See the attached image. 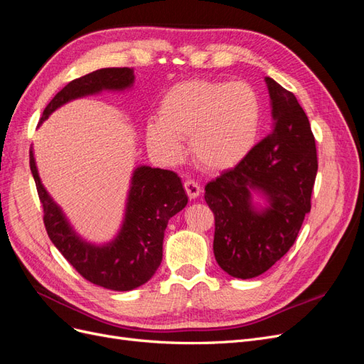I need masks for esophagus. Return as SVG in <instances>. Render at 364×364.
Returning <instances> with one entry per match:
<instances>
[{"label": "esophagus", "mask_w": 364, "mask_h": 364, "mask_svg": "<svg viewBox=\"0 0 364 364\" xmlns=\"http://www.w3.org/2000/svg\"><path fill=\"white\" fill-rule=\"evenodd\" d=\"M183 188H185L186 194H188L190 199H196V197H199V194L202 191L200 190V185L197 183V182H194V181H191V179H186L183 182Z\"/></svg>", "instance_id": "esophagus-1"}]
</instances>
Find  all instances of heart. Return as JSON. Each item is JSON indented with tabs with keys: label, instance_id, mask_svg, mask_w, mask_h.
<instances>
[{
	"label": "heart",
	"instance_id": "heart-1",
	"mask_svg": "<svg viewBox=\"0 0 364 364\" xmlns=\"http://www.w3.org/2000/svg\"><path fill=\"white\" fill-rule=\"evenodd\" d=\"M261 124L258 94L245 82L188 80L162 97L159 118L146 127L147 144L165 162L183 155L190 138L194 161L209 171L235 167L255 144Z\"/></svg>",
	"mask_w": 364,
	"mask_h": 364
}]
</instances>
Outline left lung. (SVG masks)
I'll use <instances>...</instances> for the list:
<instances>
[{
	"label": "left lung",
	"instance_id": "obj_1",
	"mask_svg": "<svg viewBox=\"0 0 364 364\" xmlns=\"http://www.w3.org/2000/svg\"><path fill=\"white\" fill-rule=\"evenodd\" d=\"M273 127L246 158L205 186L215 218L214 255L228 274L250 279L290 250L311 209L317 153L294 94L266 77ZM267 206L257 208L251 194Z\"/></svg>",
	"mask_w": 364,
	"mask_h": 364
}]
</instances>
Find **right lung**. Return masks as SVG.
Listing matches in <instances>:
<instances>
[{
  "label": "right lung",
  "instance_id": "1",
  "mask_svg": "<svg viewBox=\"0 0 364 364\" xmlns=\"http://www.w3.org/2000/svg\"><path fill=\"white\" fill-rule=\"evenodd\" d=\"M134 80L132 68H102L79 77L54 95L43 109L39 124L58 107L75 98L102 91H124L134 85ZM30 170L50 240L86 281L109 290L129 291L155 274L162 261V241L168 220L188 203L178 174L147 165L136 167L118 235L111 243L97 246L75 234L59 205L43 188L33 149H30Z\"/></svg>",
  "mask_w": 364,
  "mask_h": 364
}]
</instances>
